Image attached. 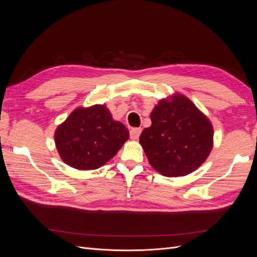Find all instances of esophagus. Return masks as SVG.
I'll list each match as a JSON object with an SVG mask.
<instances>
[{"instance_id":"1","label":"esophagus","mask_w":257,"mask_h":257,"mask_svg":"<svg viewBox=\"0 0 257 257\" xmlns=\"http://www.w3.org/2000/svg\"><path fill=\"white\" fill-rule=\"evenodd\" d=\"M141 133H142V128L141 127H135V128H132L130 131V136H131L132 139L136 141V139H138L139 136H141Z\"/></svg>"}]
</instances>
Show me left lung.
<instances>
[{
  "label": "left lung",
  "instance_id": "left-lung-1",
  "mask_svg": "<svg viewBox=\"0 0 257 257\" xmlns=\"http://www.w3.org/2000/svg\"><path fill=\"white\" fill-rule=\"evenodd\" d=\"M150 127L139 143L151 166L163 176H185L197 169L212 149L211 123L189 98L177 94L154 107Z\"/></svg>",
  "mask_w": 257,
  "mask_h": 257
}]
</instances>
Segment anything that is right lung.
I'll return each mask as SVG.
<instances>
[{"instance_id": "obj_1", "label": "right lung", "mask_w": 257, "mask_h": 257, "mask_svg": "<svg viewBox=\"0 0 257 257\" xmlns=\"http://www.w3.org/2000/svg\"><path fill=\"white\" fill-rule=\"evenodd\" d=\"M130 137L121 122L113 121L105 105L77 108L54 134L57 149L66 164L96 169L112 159Z\"/></svg>"}]
</instances>
